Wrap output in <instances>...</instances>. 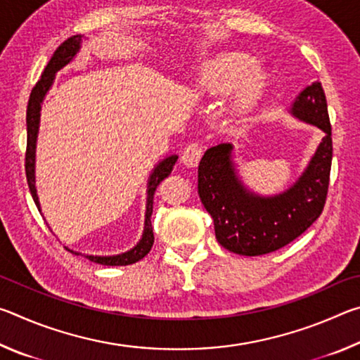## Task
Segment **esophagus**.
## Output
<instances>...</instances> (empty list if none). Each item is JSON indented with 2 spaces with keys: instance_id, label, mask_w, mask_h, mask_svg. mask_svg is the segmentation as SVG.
I'll list each match as a JSON object with an SVG mask.
<instances>
[{
  "instance_id": "1",
  "label": "esophagus",
  "mask_w": 360,
  "mask_h": 360,
  "mask_svg": "<svg viewBox=\"0 0 360 360\" xmlns=\"http://www.w3.org/2000/svg\"><path fill=\"white\" fill-rule=\"evenodd\" d=\"M202 155H203L202 144L191 143L188 146H186L184 150H182L181 160L187 167H197L198 162H200V158H202Z\"/></svg>"
}]
</instances>
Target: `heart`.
Returning <instances> with one entry per match:
<instances>
[{
  "mask_svg": "<svg viewBox=\"0 0 360 360\" xmlns=\"http://www.w3.org/2000/svg\"><path fill=\"white\" fill-rule=\"evenodd\" d=\"M254 60L243 53H222L210 60L197 79V87L205 95H224L240 84L235 105L240 109L251 108L264 89V75L252 70Z\"/></svg>",
  "mask_w": 360,
  "mask_h": 360,
  "instance_id": "obj_1",
  "label": "heart"
}]
</instances>
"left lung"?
<instances>
[{
  "label": "left lung",
  "instance_id": "left-lung-1",
  "mask_svg": "<svg viewBox=\"0 0 360 360\" xmlns=\"http://www.w3.org/2000/svg\"><path fill=\"white\" fill-rule=\"evenodd\" d=\"M292 114L326 133L322 143L288 192L260 198L249 193L236 179L230 160V144L205 152L198 167V193L214 221L216 238L230 252L264 255L275 252L298 238L324 210L332 167V127L321 82L303 90Z\"/></svg>",
  "mask_w": 360,
  "mask_h": 360
}]
</instances>
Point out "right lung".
<instances>
[{"label": "right lung", "instance_id": "1", "mask_svg": "<svg viewBox=\"0 0 360 360\" xmlns=\"http://www.w3.org/2000/svg\"><path fill=\"white\" fill-rule=\"evenodd\" d=\"M79 42H81V36H71L62 44L57 47V51L53 52L52 58L49 60L47 66L44 68V72L39 77V81L30 94L28 106H27V152H25V173H27V182L30 187V192H32V197L34 200L36 206L39 208L38 197H36L34 191V146H36V135H38V125H39V109L42 98H44L46 92L51 87L53 82V77H56V72L63 68L66 63H70V60L76 56L79 51ZM178 157L172 155L165 158V160L158 163V167L154 169V173L150 174L149 179V191H148V206H146V224H144V233L141 241L138 243L131 251L120 254V255H112V257H96V255H87L89 260L95 262V264L108 265V266H122V265H130L135 264V262L141 260L146 254L150 251L152 245H154V233H152V224H150V216H152V208H154V195L160 182L168 178V174L173 172V167ZM79 255V254H76Z\"/></svg>", "mask_w": 360, "mask_h": 360}]
</instances>
